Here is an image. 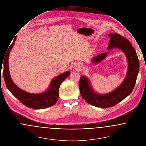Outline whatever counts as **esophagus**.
I'll return each instance as SVG.
<instances>
[{
  "mask_svg": "<svg viewBox=\"0 0 146 146\" xmlns=\"http://www.w3.org/2000/svg\"><path fill=\"white\" fill-rule=\"evenodd\" d=\"M82 67H82V66L81 64L78 65L77 66H76V70H80L82 68Z\"/></svg>",
  "mask_w": 146,
  "mask_h": 146,
  "instance_id": "obj_1",
  "label": "esophagus"
}]
</instances>
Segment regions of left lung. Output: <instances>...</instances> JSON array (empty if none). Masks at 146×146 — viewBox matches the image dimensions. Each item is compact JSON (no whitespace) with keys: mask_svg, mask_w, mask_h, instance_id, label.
I'll return each instance as SVG.
<instances>
[{"mask_svg":"<svg viewBox=\"0 0 146 146\" xmlns=\"http://www.w3.org/2000/svg\"><path fill=\"white\" fill-rule=\"evenodd\" d=\"M110 41L107 49L118 48L125 52L128 61V71L123 83L111 93L99 95L91 90L88 79L81 76L79 80L80 92L84 100L88 104L101 108L111 107L117 104L130 95L135 87L139 71V61L136 52L132 44L126 38L118 33H111ZM107 52L102 53L92 59L97 63L103 60Z\"/></svg>","mask_w":146,"mask_h":146,"instance_id":"left-lung-1","label":"left lung"}]
</instances>
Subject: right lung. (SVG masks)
I'll return each instance as SVG.
<instances>
[{
    "label": "right lung",
    "instance_id": "1",
    "mask_svg": "<svg viewBox=\"0 0 146 146\" xmlns=\"http://www.w3.org/2000/svg\"><path fill=\"white\" fill-rule=\"evenodd\" d=\"M16 36L15 37L14 41L10 45L4 62L3 76L7 89L22 104L26 107L34 109H42L51 107L55 104L58 98L59 88L63 81L70 76L69 71L63 73L62 74L54 78L49 89L45 92L40 94H32L25 92L19 88L13 82L9 73L8 58L9 53L12 49Z\"/></svg>",
    "mask_w": 146,
    "mask_h": 146
}]
</instances>
